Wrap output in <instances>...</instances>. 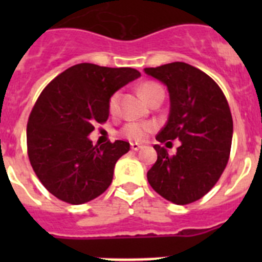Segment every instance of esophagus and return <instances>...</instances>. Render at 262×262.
Instances as JSON below:
<instances>
[{
  "instance_id": "34e87169",
  "label": "esophagus",
  "mask_w": 262,
  "mask_h": 262,
  "mask_svg": "<svg viewBox=\"0 0 262 262\" xmlns=\"http://www.w3.org/2000/svg\"><path fill=\"white\" fill-rule=\"evenodd\" d=\"M142 147L143 145L138 144V143H131V149H133V151H139Z\"/></svg>"
}]
</instances>
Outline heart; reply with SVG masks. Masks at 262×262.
<instances>
[{"label":"heart","mask_w":262,"mask_h":262,"mask_svg":"<svg viewBox=\"0 0 262 262\" xmlns=\"http://www.w3.org/2000/svg\"><path fill=\"white\" fill-rule=\"evenodd\" d=\"M139 92L147 102L155 94L164 93L163 88L156 82H144L142 86L139 88ZM118 102H119V94L114 93L108 99V111L111 114H115L118 111ZM155 129H156L155 122H129V123L124 124L123 128L120 129V134L129 140L143 142Z\"/></svg>","instance_id":"obj_1"}]
</instances>
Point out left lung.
I'll list each match as a JSON object with an SVG mask.
<instances>
[{
	"label": "left lung",
	"instance_id": "8db88e82",
	"mask_svg": "<svg viewBox=\"0 0 262 262\" xmlns=\"http://www.w3.org/2000/svg\"><path fill=\"white\" fill-rule=\"evenodd\" d=\"M144 72L166 85L170 99L168 122L156 139L160 143L181 140L173 156L154 145L157 161L148 170V182L176 205L195 202L214 187L230 159V106L219 85L190 64L176 61Z\"/></svg>",
	"mask_w": 262,
	"mask_h": 262
}]
</instances>
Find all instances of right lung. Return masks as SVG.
<instances>
[{
    "label": "right lung",
    "instance_id": "right-lung-1",
    "mask_svg": "<svg viewBox=\"0 0 262 262\" xmlns=\"http://www.w3.org/2000/svg\"><path fill=\"white\" fill-rule=\"evenodd\" d=\"M140 76L134 68L73 66L43 89L27 122V155L39 181L71 205L89 202L110 186L114 166L129 151L123 140L93 145L88 135L108 118V99Z\"/></svg>",
    "mask_w": 262,
    "mask_h": 262
}]
</instances>
